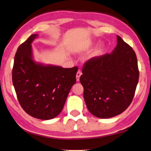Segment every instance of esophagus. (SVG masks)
I'll return each instance as SVG.
<instances>
[{
	"label": "esophagus",
	"instance_id": "obj_1",
	"mask_svg": "<svg viewBox=\"0 0 151 151\" xmlns=\"http://www.w3.org/2000/svg\"><path fill=\"white\" fill-rule=\"evenodd\" d=\"M81 75H82V73H81V70H78V71L77 72V73H76V81H79L80 76H81Z\"/></svg>",
	"mask_w": 151,
	"mask_h": 151
}]
</instances>
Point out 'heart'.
Listing matches in <instances>:
<instances>
[{
    "label": "heart",
    "instance_id": "obj_1",
    "mask_svg": "<svg viewBox=\"0 0 151 151\" xmlns=\"http://www.w3.org/2000/svg\"><path fill=\"white\" fill-rule=\"evenodd\" d=\"M105 46L103 43H101L100 44H99V46H97L96 49H95L94 51H93L92 53L91 54L90 57L92 58V57H95L99 56V55H101L102 52H103V50H105Z\"/></svg>",
    "mask_w": 151,
    "mask_h": 151
}]
</instances>
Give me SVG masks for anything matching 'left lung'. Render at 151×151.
<instances>
[{"label":"left lung","mask_w":151,"mask_h":151,"mask_svg":"<svg viewBox=\"0 0 151 151\" xmlns=\"http://www.w3.org/2000/svg\"><path fill=\"white\" fill-rule=\"evenodd\" d=\"M82 73L84 100L92 115L112 118L130 105L138 83V66L134 50L120 36L111 53L90 59Z\"/></svg>","instance_id":"obj_1"}]
</instances>
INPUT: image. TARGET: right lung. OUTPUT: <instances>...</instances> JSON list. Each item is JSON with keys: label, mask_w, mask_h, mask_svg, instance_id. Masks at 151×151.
<instances>
[{"label": "right lung", "mask_w": 151, "mask_h": 151, "mask_svg": "<svg viewBox=\"0 0 151 151\" xmlns=\"http://www.w3.org/2000/svg\"><path fill=\"white\" fill-rule=\"evenodd\" d=\"M37 36L33 34L18 47L12 81L25 112L40 120H50L62 111L72 86L76 83L78 68H63L36 62L31 44Z\"/></svg>", "instance_id": "right-lung-1"}]
</instances>
